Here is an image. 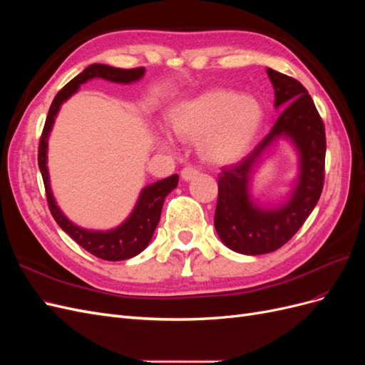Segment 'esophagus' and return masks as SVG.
<instances>
[{
    "label": "esophagus",
    "instance_id": "esophagus-1",
    "mask_svg": "<svg viewBox=\"0 0 365 365\" xmlns=\"http://www.w3.org/2000/svg\"><path fill=\"white\" fill-rule=\"evenodd\" d=\"M196 175H200V170H197L196 168H193V165H187V168H184V169L181 170V178H182L184 181L193 180Z\"/></svg>",
    "mask_w": 365,
    "mask_h": 365
}]
</instances>
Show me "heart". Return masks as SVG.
<instances>
[{
  "label": "heart",
  "instance_id": "b5f03b06",
  "mask_svg": "<svg viewBox=\"0 0 365 365\" xmlns=\"http://www.w3.org/2000/svg\"><path fill=\"white\" fill-rule=\"evenodd\" d=\"M263 115L256 97L240 96L230 88H212L175 105L168 120L181 140H197L202 160L225 165L245 155L259 134Z\"/></svg>",
  "mask_w": 365,
  "mask_h": 365
}]
</instances>
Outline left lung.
I'll list each match as a JSON object with an SVG mask.
<instances>
[{
    "label": "left lung",
    "mask_w": 365,
    "mask_h": 365,
    "mask_svg": "<svg viewBox=\"0 0 365 365\" xmlns=\"http://www.w3.org/2000/svg\"><path fill=\"white\" fill-rule=\"evenodd\" d=\"M267 73L274 86V106L283 111L250 155L224 168L217 180L215 228L230 250L247 256L283 247L312 213L324 184L326 132L312 97L294 77L271 68ZM280 136L289 138L299 150L301 175L288 202L262 209L250 201L247 184L261 153Z\"/></svg>",
    "instance_id": "8db88e82"
}]
</instances>
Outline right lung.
<instances>
[{
	"label": "right lung",
	"instance_id": "add662e5",
	"mask_svg": "<svg viewBox=\"0 0 365 365\" xmlns=\"http://www.w3.org/2000/svg\"><path fill=\"white\" fill-rule=\"evenodd\" d=\"M143 74H145V68H132V70H123L109 67V65L103 63H93L90 67H86L81 74H77L73 81H70L65 85L62 90L54 97V101L48 109V115L46 120V125L42 129V135L39 140V150H38V164L39 170L42 173L43 187H46L47 193V202L50 212L56 220L58 225L67 233L73 240H76L82 248H85L88 252H91L93 256L103 259V260H126L137 256L143 250H145L152 239L153 231H155L160 216L161 208L164 204L165 196H168L176 185H178V175H172L169 178L160 180L153 182L141 190L140 197L137 201V205L134 212L125 220L123 224L118 225L114 230L109 231H91L85 230L74 225L73 222L65 217V215L61 212V208L56 205L54 201L51 189H50V180H48V169H47V146H48V135L54 123V117L58 115L61 105L70 98L79 86L88 81L94 79V77H101L105 81H111L115 83H132L140 81Z\"/></svg>",
	"mask_w": 365,
	"mask_h": 365
}]
</instances>
